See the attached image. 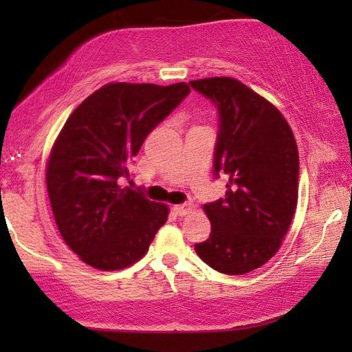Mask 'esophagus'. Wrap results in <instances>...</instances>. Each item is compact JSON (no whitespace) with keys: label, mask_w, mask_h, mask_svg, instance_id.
<instances>
[{"label":"esophagus","mask_w":352,"mask_h":352,"mask_svg":"<svg viewBox=\"0 0 352 352\" xmlns=\"http://www.w3.org/2000/svg\"><path fill=\"white\" fill-rule=\"evenodd\" d=\"M173 211H175V213H176L177 216H184V214H187V213H190V211H192V205H190V204L175 205V206H173Z\"/></svg>","instance_id":"1"}]
</instances>
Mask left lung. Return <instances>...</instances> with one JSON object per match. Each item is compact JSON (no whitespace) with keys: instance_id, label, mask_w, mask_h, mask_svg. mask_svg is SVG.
<instances>
[{"instance_id":"left-lung-1","label":"left lung","mask_w":352,"mask_h":352,"mask_svg":"<svg viewBox=\"0 0 352 352\" xmlns=\"http://www.w3.org/2000/svg\"><path fill=\"white\" fill-rule=\"evenodd\" d=\"M189 85L218 110L213 176L228 181L224 199L204 206L211 234L195 252L223 274L252 272L277 253L295 214L296 141L282 113L239 80Z\"/></svg>"}]
</instances>
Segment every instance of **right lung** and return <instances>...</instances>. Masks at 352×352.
<instances>
[{"label":"right lung","instance_id":"obj_1","mask_svg":"<svg viewBox=\"0 0 352 352\" xmlns=\"http://www.w3.org/2000/svg\"><path fill=\"white\" fill-rule=\"evenodd\" d=\"M190 93L186 83H110L74 110L52 147L47 194L57 229L86 264L117 271L139 261L168 206L122 187L146 138Z\"/></svg>","mask_w":352,"mask_h":352}]
</instances>
